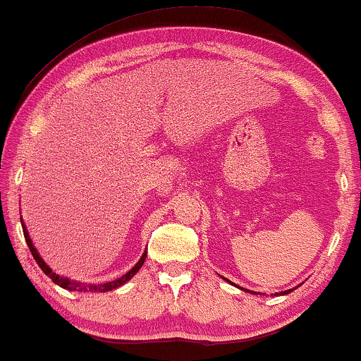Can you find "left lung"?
<instances>
[{"instance_id":"left-lung-1","label":"left lung","mask_w":361,"mask_h":361,"mask_svg":"<svg viewBox=\"0 0 361 361\" xmlns=\"http://www.w3.org/2000/svg\"><path fill=\"white\" fill-rule=\"evenodd\" d=\"M221 278H224V276H221ZM225 279V278H224ZM225 281H228V279H225ZM228 283H231V281H228ZM233 284V283H231ZM238 289H241V290H248V289H243V288H240L238 286ZM294 289H288V290H281V293H276L274 295H286V294H289V293H293ZM248 293H251V294H259V293H255V290H248Z\"/></svg>"}]
</instances>
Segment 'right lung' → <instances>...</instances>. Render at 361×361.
<instances>
[{
    "mask_svg": "<svg viewBox=\"0 0 361 361\" xmlns=\"http://www.w3.org/2000/svg\"><path fill=\"white\" fill-rule=\"evenodd\" d=\"M21 225H23V233H24V238H26V243L29 246V251H31L34 259H36V263L39 264V268H41L44 271V274L49 276L54 283H56L57 286H61V288L67 289V290H75V293H108V290H113L116 288H120V286H123L125 283H128L133 276H135L137 271H140V268L142 264H145L146 261V255L147 251L145 250V253H142V256L140 258V261L133 266V268L128 271L126 274H123L121 278H118L115 281H110V283H103V284H97V283H82V281H75V279H71V278H66V276H61L57 274L56 271L51 269V266H47L46 261H44L41 258V255H39V251L36 250V246L32 245V240L31 236H29L27 233V228L26 225H24V221L21 219Z\"/></svg>",
    "mask_w": 361,
    "mask_h": 361,
    "instance_id": "add662e5",
    "label": "right lung"
}]
</instances>
